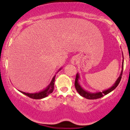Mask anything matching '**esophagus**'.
<instances>
[{
  "label": "esophagus",
  "instance_id": "1",
  "mask_svg": "<svg viewBox=\"0 0 130 130\" xmlns=\"http://www.w3.org/2000/svg\"><path fill=\"white\" fill-rule=\"evenodd\" d=\"M71 63L73 64H76L77 63V60L76 58H73V59H72V60H71Z\"/></svg>",
  "mask_w": 130,
  "mask_h": 130
}]
</instances>
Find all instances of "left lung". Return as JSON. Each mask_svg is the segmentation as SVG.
<instances>
[{
  "mask_svg": "<svg viewBox=\"0 0 130 130\" xmlns=\"http://www.w3.org/2000/svg\"><path fill=\"white\" fill-rule=\"evenodd\" d=\"M122 69H123V65H122ZM122 73H123V70H122V72H121V74H120V76H119V78H118V79L116 80V83H115L114 85L112 86V87H111L110 89H109L106 90H104L102 92H98V93H91L88 92H86V90H84L83 88L80 87L78 83L79 75L78 74H77L76 76L75 82H74V86H75L76 90H77V92H78V93L79 94L80 96L87 98V99L95 100V99H98V98H101L102 96H103L104 95H107V94L110 93V92H112V90H114V89L117 87V86L119 85V83H120V80H121L122 79Z\"/></svg>",
  "mask_w": 130,
  "mask_h": 130,
  "instance_id": "1",
  "label": "left lung"
}]
</instances>
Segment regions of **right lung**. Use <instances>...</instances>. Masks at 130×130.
<instances>
[{
    "label": "right lung",
    "instance_id": "obj_1",
    "mask_svg": "<svg viewBox=\"0 0 130 130\" xmlns=\"http://www.w3.org/2000/svg\"><path fill=\"white\" fill-rule=\"evenodd\" d=\"M54 81H55V76L53 77V80H51V83L50 84V86H48V87H47L45 90H43L42 92H40L39 93H26V92H21L20 91L21 93H22L24 95H27L29 97L32 98V99H41L44 97H46L48 95H50L53 92L54 88Z\"/></svg>",
    "mask_w": 130,
    "mask_h": 130
}]
</instances>
